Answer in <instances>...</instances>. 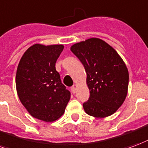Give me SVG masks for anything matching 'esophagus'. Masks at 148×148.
I'll return each mask as SVG.
<instances>
[{
	"instance_id": "34e87169",
	"label": "esophagus",
	"mask_w": 148,
	"mask_h": 148,
	"mask_svg": "<svg viewBox=\"0 0 148 148\" xmlns=\"http://www.w3.org/2000/svg\"><path fill=\"white\" fill-rule=\"evenodd\" d=\"M71 91H72V92H73V93H76L77 89H76V88H75L74 86H73V87H71Z\"/></svg>"
}]
</instances>
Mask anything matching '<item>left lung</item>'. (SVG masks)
I'll list each match as a JSON object with an SVG mask.
<instances>
[{"label":"left lung","instance_id":"left-lung-1","mask_svg":"<svg viewBox=\"0 0 148 148\" xmlns=\"http://www.w3.org/2000/svg\"><path fill=\"white\" fill-rule=\"evenodd\" d=\"M71 50L87 74L90 96L83 103L85 112L95 118L115 113L128 92L129 71L123 60L110 45L96 38L74 44Z\"/></svg>","mask_w":148,"mask_h":148}]
</instances>
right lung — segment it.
<instances>
[{
    "instance_id": "add662e5",
    "label": "right lung",
    "mask_w": 148,
    "mask_h": 148,
    "mask_svg": "<svg viewBox=\"0 0 148 148\" xmlns=\"http://www.w3.org/2000/svg\"><path fill=\"white\" fill-rule=\"evenodd\" d=\"M63 45L35 44L24 52L16 76L17 94L29 114L52 122L63 115L71 98L56 70Z\"/></svg>"
}]
</instances>
